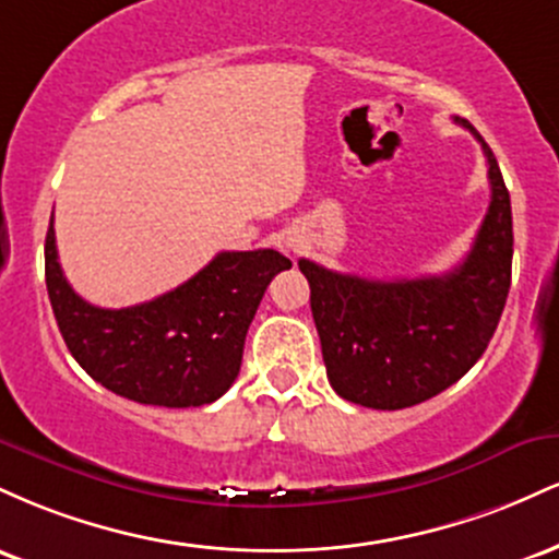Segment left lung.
<instances>
[{
	"label": "left lung",
	"instance_id": "8db88e82",
	"mask_svg": "<svg viewBox=\"0 0 559 559\" xmlns=\"http://www.w3.org/2000/svg\"><path fill=\"white\" fill-rule=\"evenodd\" d=\"M491 202L467 258L444 275L370 281L301 258L325 373L346 402L373 409L420 404L460 381L489 346L512 275V210L489 144Z\"/></svg>",
	"mask_w": 559,
	"mask_h": 559
}]
</instances>
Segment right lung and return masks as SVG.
<instances>
[{"label": "right lung", "mask_w": 559, "mask_h": 559, "mask_svg": "<svg viewBox=\"0 0 559 559\" xmlns=\"http://www.w3.org/2000/svg\"><path fill=\"white\" fill-rule=\"evenodd\" d=\"M286 267L292 260L275 249L221 252L163 297L105 310L62 275L52 221L44 243L49 301L70 355L105 389L155 407H202L226 394L262 294Z\"/></svg>", "instance_id": "add662e5"}]
</instances>
